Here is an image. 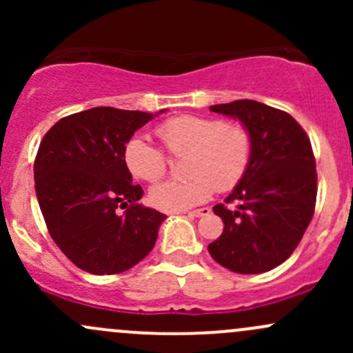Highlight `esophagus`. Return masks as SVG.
<instances>
[{
	"instance_id": "34e87169",
	"label": "esophagus",
	"mask_w": 353,
	"mask_h": 353,
	"mask_svg": "<svg viewBox=\"0 0 353 353\" xmlns=\"http://www.w3.org/2000/svg\"><path fill=\"white\" fill-rule=\"evenodd\" d=\"M210 213V208L208 206H205V208H198V210H193V212H188V215L190 216H203V215H208Z\"/></svg>"
}]
</instances>
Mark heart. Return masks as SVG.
I'll list each match as a JSON object with an SVG mask.
<instances>
[{
    "label": "heart",
    "mask_w": 353,
    "mask_h": 353,
    "mask_svg": "<svg viewBox=\"0 0 353 353\" xmlns=\"http://www.w3.org/2000/svg\"><path fill=\"white\" fill-rule=\"evenodd\" d=\"M157 134L170 155H190L184 162L186 179L163 181L150 190V203L163 212H184L205 203L215 190H232L249 167L252 141L243 124L179 116L160 124ZM124 162L134 177L148 183L167 170L165 154L143 137L128 141Z\"/></svg>",
    "instance_id": "1"
}]
</instances>
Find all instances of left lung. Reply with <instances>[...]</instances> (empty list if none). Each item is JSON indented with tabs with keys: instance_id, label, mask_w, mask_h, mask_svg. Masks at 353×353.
Returning <instances> with one entry per match:
<instances>
[{
	"instance_id": "1",
	"label": "left lung",
	"mask_w": 353,
	"mask_h": 353,
	"mask_svg": "<svg viewBox=\"0 0 353 353\" xmlns=\"http://www.w3.org/2000/svg\"><path fill=\"white\" fill-rule=\"evenodd\" d=\"M210 110L239 119L252 150L244 177L225 199L236 208L213 206L223 232L208 251L234 273L270 272L294 252L314 215L318 176L311 141L290 114L261 102L244 99Z\"/></svg>"
}]
</instances>
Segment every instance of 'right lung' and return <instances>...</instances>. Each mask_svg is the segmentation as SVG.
<instances>
[{"instance_id":"1","label":"right lung","mask_w":353,"mask_h":353,"mask_svg":"<svg viewBox=\"0 0 353 353\" xmlns=\"http://www.w3.org/2000/svg\"><path fill=\"white\" fill-rule=\"evenodd\" d=\"M157 114L92 108L59 119L42 138L34 163L39 206L52 241L83 272L123 273L154 249L165 215L140 205L143 190L133 184L124 147Z\"/></svg>"}]
</instances>
